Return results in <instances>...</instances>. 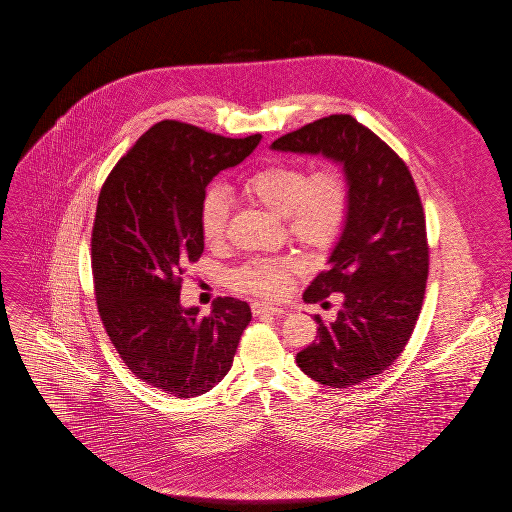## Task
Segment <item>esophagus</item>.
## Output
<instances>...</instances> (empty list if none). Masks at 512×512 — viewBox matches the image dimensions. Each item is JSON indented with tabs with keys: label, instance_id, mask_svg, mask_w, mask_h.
I'll list each match as a JSON object with an SVG mask.
<instances>
[{
	"label": "esophagus",
	"instance_id": "1",
	"mask_svg": "<svg viewBox=\"0 0 512 512\" xmlns=\"http://www.w3.org/2000/svg\"><path fill=\"white\" fill-rule=\"evenodd\" d=\"M251 311L255 317L259 315H274V317H284L288 311L282 309V307H274V305H268V303H261V301H255L251 305Z\"/></svg>",
	"mask_w": 512,
	"mask_h": 512
}]
</instances>
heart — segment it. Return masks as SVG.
Returning a JSON list of instances; mask_svg holds the SVG:
<instances>
[{
    "instance_id": "heart-1",
    "label": "heart",
    "mask_w": 512,
    "mask_h": 512,
    "mask_svg": "<svg viewBox=\"0 0 512 512\" xmlns=\"http://www.w3.org/2000/svg\"><path fill=\"white\" fill-rule=\"evenodd\" d=\"M244 194L286 222L293 242L322 251L336 244L347 220L349 186L338 169L326 167L309 176L299 165H274L245 180ZM230 197L226 190H209L201 203V234L207 244H220L226 236ZM299 263L290 257L255 259L232 274L236 290L263 297L288 292Z\"/></svg>"
}]
</instances>
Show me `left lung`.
Instances as JSON below:
<instances>
[{"mask_svg": "<svg viewBox=\"0 0 512 512\" xmlns=\"http://www.w3.org/2000/svg\"><path fill=\"white\" fill-rule=\"evenodd\" d=\"M272 151L322 155L340 165L349 211L328 268L307 286L305 303L343 293L338 317L317 320V340L295 363L315 382L351 388L380 374L413 334L428 278L422 203L407 165L351 115L305 124Z\"/></svg>", "mask_w": 512, "mask_h": 512, "instance_id": "8db88e82", "label": "left lung"}]
</instances>
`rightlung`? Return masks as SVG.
I'll list each match as a JSON object with an SVG mask.
<instances>
[{"instance_id": "1", "label": "right lung", "mask_w": 512, "mask_h": 512, "mask_svg": "<svg viewBox=\"0 0 512 512\" xmlns=\"http://www.w3.org/2000/svg\"><path fill=\"white\" fill-rule=\"evenodd\" d=\"M261 134L232 140L192 124L151 126L99 194L92 272L99 317L126 366L149 386L195 397L228 374L251 309L219 297L211 315L180 303L182 274L203 253L201 203L220 171Z\"/></svg>"}]
</instances>
